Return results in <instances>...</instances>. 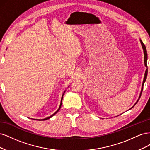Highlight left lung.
<instances>
[{"instance_id": "8db88e82", "label": "left lung", "mask_w": 150, "mask_h": 150, "mask_svg": "<svg viewBox=\"0 0 150 150\" xmlns=\"http://www.w3.org/2000/svg\"><path fill=\"white\" fill-rule=\"evenodd\" d=\"M140 42L141 44H142V47H143V52H144V66H146V67H148L147 66V59H148V56H147V51H146V47H145L144 44H143V42H142V40L140 39ZM147 74H148V68L146 69V71H145V74H144V79H143V84H142V91H141V93H140V94H139V98L138 99V101L136 102V103L134 104V105L132 107L133 108L136 104H137V103H138V101H139V99L141 97V95H142V91H143V85H144V83L145 82V81H146V78H147Z\"/></svg>"}]
</instances>
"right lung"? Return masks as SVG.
Here are the masks:
<instances>
[{
	"label": "right lung",
	"instance_id": "obj_1",
	"mask_svg": "<svg viewBox=\"0 0 150 150\" xmlns=\"http://www.w3.org/2000/svg\"><path fill=\"white\" fill-rule=\"evenodd\" d=\"M64 93H65V91L64 92V93H63V94H62V98H61V104H60V106H59V109L58 110L54 113L53 115H52L51 116H50L49 117H46V118H44V119H42V120H39V121H44V120H48V119H49V118H51V117H52L54 115H56V113L59 111V110H60V108H61V105H62V98H63V96H64Z\"/></svg>",
	"mask_w": 150,
	"mask_h": 150
}]
</instances>
